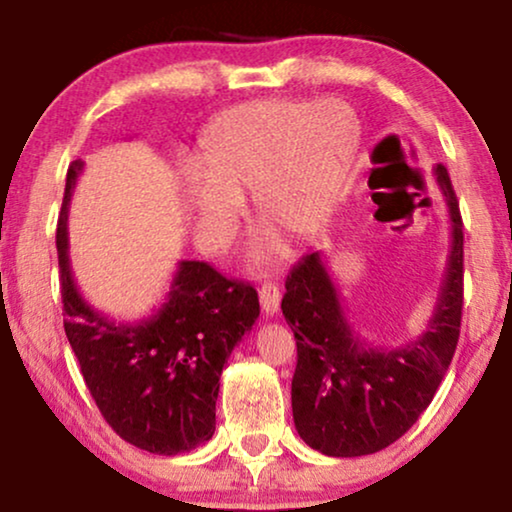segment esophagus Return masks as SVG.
<instances>
[{"label":"esophagus","mask_w":512,"mask_h":512,"mask_svg":"<svg viewBox=\"0 0 512 512\" xmlns=\"http://www.w3.org/2000/svg\"><path fill=\"white\" fill-rule=\"evenodd\" d=\"M260 304H262V311L267 313V316H276L278 313V306H281V290H278L276 283H264L260 288Z\"/></svg>","instance_id":"obj_1"}]
</instances>
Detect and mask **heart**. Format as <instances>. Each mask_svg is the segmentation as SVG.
Wrapping results in <instances>:
<instances>
[{
  "label": "heart",
  "instance_id": "heart-1",
  "mask_svg": "<svg viewBox=\"0 0 512 512\" xmlns=\"http://www.w3.org/2000/svg\"><path fill=\"white\" fill-rule=\"evenodd\" d=\"M360 128L339 100H257L210 121L185 180V203L203 243H217L245 194H255L257 222L297 243L330 215Z\"/></svg>",
  "mask_w": 512,
  "mask_h": 512
}]
</instances>
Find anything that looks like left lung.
<instances>
[{
    "label": "left lung",
    "mask_w": 512,
    "mask_h": 512,
    "mask_svg": "<svg viewBox=\"0 0 512 512\" xmlns=\"http://www.w3.org/2000/svg\"><path fill=\"white\" fill-rule=\"evenodd\" d=\"M452 222L447 269L426 332L398 349L360 339L320 252L292 267L281 302L297 339L292 419L306 445L327 456H363L410 431L438 391L463 309V222L447 168H433Z\"/></svg>",
    "instance_id": "left-lung-1"
}]
</instances>
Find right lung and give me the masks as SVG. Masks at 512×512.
Instances as JSON below:
<instances>
[{
    "label": "right lung",
    "mask_w": 512,
    "mask_h": 512,
    "mask_svg": "<svg viewBox=\"0 0 512 512\" xmlns=\"http://www.w3.org/2000/svg\"><path fill=\"white\" fill-rule=\"evenodd\" d=\"M84 161L67 168L56 248L65 335L95 405L114 433L145 452L175 456L215 433L220 374L260 316L250 283L229 281L206 262L177 264L159 309L117 323L81 297L67 255V213Z\"/></svg>",
    "instance_id": "obj_1"
}]
</instances>
